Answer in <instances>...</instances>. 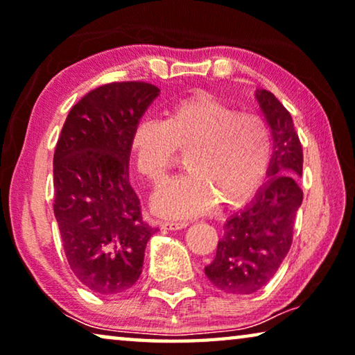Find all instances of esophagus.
Here are the masks:
<instances>
[{
	"instance_id": "34e87169",
	"label": "esophagus",
	"mask_w": 355,
	"mask_h": 355,
	"mask_svg": "<svg viewBox=\"0 0 355 355\" xmlns=\"http://www.w3.org/2000/svg\"><path fill=\"white\" fill-rule=\"evenodd\" d=\"M187 225V222H160V227L165 230H182Z\"/></svg>"
}]
</instances>
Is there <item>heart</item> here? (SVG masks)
<instances>
[{"label": "heart", "instance_id": "heart-1", "mask_svg": "<svg viewBox=\"0 0 355 355\" xmlns=\"http://www.w3.org/2000/svg\"><path fill=\"white\" fill-rule=\"evenodd\" d=\"M187 152V173L152 196V209L173 219H190L220 201L232 208L260 187L271 162V135L261 119L206 92L184 98L165 121L144 119L130 141L136 170L150 182L163 181L176 152Z\"/></svg>", "mask_w": 355, "mask_h": 355}]
</instances>
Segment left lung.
Returning <instances> with one entry per match:
<instances>
[{"label": "left lung", "instance_id": "8db88e82", "mask_svg": "<svg viewBox=\"0 0 355 355\" xmlns=\"http://www.w3.org/2000/svg\"><path fill=\"white\" fill-rule=\"evenodd\" d=\"M255 100L272 138L268 181L249 205L228 217L216 257L205 266L211 284L232 295L257 292L276 275L291 249L295 216L303 201L298 185L303 150L292 116L268 90H255Z\"/></svg>", "mask_w": 355, "mask_h": 355}]
</instances>
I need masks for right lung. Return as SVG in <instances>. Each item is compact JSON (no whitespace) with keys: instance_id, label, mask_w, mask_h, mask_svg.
Returning a JSON list of instances; mask_svg holds the SVG:
<instances>
[{"instance_id":"obj_1","label":"right lung","mask_w":355,"mask_h":355,"mask_svg":"<svg viewBox=\"0 0 355 355\" xmlns=\"http://www.w3.org/2000/svg\"><path fill=\"white\" fill-rule=\"evenodd\" d=\"M159 87L114 83L71 107L53 154V214L68 263L92 292H127L143 272L147 241L157 230L143 220L130 185V141Z\"/></svg>"}]
</instances>
